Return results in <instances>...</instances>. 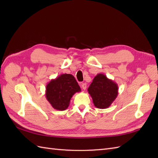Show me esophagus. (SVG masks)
<instances>
[{"label":"esophagus","instance_id":"34e87169","mask_svg":"<svg viewBox=\"0 0 158 158\" xmlns=\"http://www.w3.org/2000/svg\"><path fill=\"white\" fill-rule=\"evenodd\" d=\"M81 88H83V89H86V88H87V84H86V83H82V84H81Z\"/></svg>","mask_w":158,"mask_h":158}]
</instances>
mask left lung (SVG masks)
<instances>
[{
  "mask_svg": "<svg viewBox=\"0 0 158 158\" xmlns=\"http://www.w3.org/2000/svg\"><path fill=\"white\" fill-rule=\"evenodd\" d=\"M118 85L104 74L99 73L94 78L88 89L93 103L98 109H106L118 95Z\"/></svg>",
  "mask_w": 158,
  "mask_h": 158,
  "instance_id": "1",
  "label": "left lung"
}]
</instances>
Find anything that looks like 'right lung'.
I'll return each mask as SVG.
<instances>
[{
  "mask_svg": "<svg viewBox=\"0 0 158 158\" xmlns=\"http://www.w3.org/2000/svg\"><path fill=\"white\" fill-rule=\"evenodd\" d=\"M81 91L78 83L70 74H62L46 85L45 96L53 109L64 110L76 92Z\"/></svg>",
  "mask_w": 158,
  "mask_h": 158,
  "instance_id": "add662e5",
  "label": "right lung"
}]
</instances>
